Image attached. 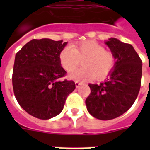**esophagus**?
Here are the masks:
<instances>
[{"mask_svg":"<svg viewBox=\"0 0 150 150\" xmlns=\"http://www.w3.org/2000/svg\"><path fill=\"white\" fill-rule=\"evenodd\" d=\"M75 86H76V88H78V87H79L80 85H82V82H79V81H75Z\"/></svg>","mask_w":150,"mask_h":150,"instance_id":"obj_1","label":"esophagus"}]
</instances>
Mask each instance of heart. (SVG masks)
<instances>
[{
  "mask_svg": "<svg viewBox=\"0 0 150 150\" xmlns=\"http://www.w3.org/2000/svg\"><path fill=\"white\" fill-rule=\"evenodd\" d=\"M61 66L67 71L77 68L83 60L82 67L73 71L69 78L75 80L95 78L102 80L107 77L114 69L116 58L113 53L106 50L104 47L96 41H85L75 46H68L59 54Z\"/></svg>",
  "mask_w": 150,
  "mask_h": 150,
  "instance_id": "obj_1",
  "label": "heart"
}]
</instances>
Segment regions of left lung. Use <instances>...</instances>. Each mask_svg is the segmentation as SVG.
Segmentation results:
<instances>
[{"mask_svg": "<svg viewBox=\"0 0 150 150\" xmlns=\"http://www.w3.org/2000/svg\"><path fill=\"white\" fill-rule=\"evenodd\" d=\"M105 44L115 56V66L105 82L89 85L91 93L86 104L92 116L107 121L122 115L135 101L141 86L142 62L131 44L116 38H110Z\"/></svg>", "mask_w": 150, "mask_h": 150, "instance_id": "left-lung-1", "label": "left lung"}]
</instances>
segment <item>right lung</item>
I'll return each mask as SVG.
<instances>
[{
	"mask_svg": "<svg viewBox=\"0 0 150 150\" xmlns=\"http://www.w3.org/2000/svg\"><path fill=\"white\" fill-rule=\"evenodd\" d=\"M68 42L33 39L15 55L12 85L19 105L32 116L47 120L58 115L75 89L73 81L59 80L66 74L59 54Z\"/></svg>",
	"mask_w": 150,
	"mask_h": 150,
	"instance_id": "right-lung-1",
	"label": "right lung"
}]
</instances>
